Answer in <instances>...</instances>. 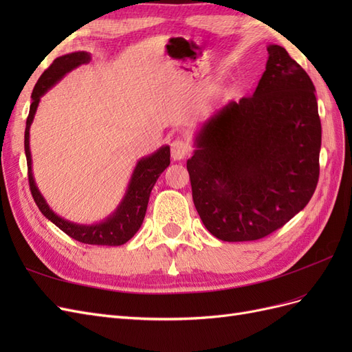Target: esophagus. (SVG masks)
Returning a JSON list of instances; mask_svg holds the SVG:
<instances>
[{
	"instance_id": "1",
	"label": "esophagus",
	"mask_w": 352,
	"mask_h": 352,
	"mask_svg": "<svg viewBox=\"0 0 352 352\" xmlns=\"http://www.w3.org/2000/svg\"><path fill=\"white\" fill-rule=\"evenodd\" d=\"M189 153V145L185 141H175L172 144V158L175 162H180L184 160Z\"/></svg>"
}]
</instances>
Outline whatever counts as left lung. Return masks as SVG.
<instances>
[{
    "label": "left lung",
    "mask_w": 352,
    "mask_h": 352,
    "mask_svg": "<svg viewBox=\"0 0 352 352\" xmlns=\"http://www.w3.org/2000/svg\"><path fill=\"white\" fill-rule=\"evenodd\" d=\"M258 87L202 122L186 162L207 230L226 242L257 241L298 214L318 180L322 124L316 88L287 51L270 44Z\"/></svg>",
    "instance_id": "obj_1"
}]
</instances>
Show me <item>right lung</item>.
<instances>
[{"mask_svg": "<svg viewBox=\"0 0 352 352\" xmlns=\"http://www.w3.org/2000/svg\"><path fill=\"white\" fill-rule=\"evenodd\" d=\"M91 61V54L87 51H74L70 54L61 56L54 60V63L41 74L39 80L36 82L34 92H32V104L29 109V116L26 120V129H25V154L28 162V176H29V186L32 197H34L38 208L41 210L50 221L61 229L63 232L69 235L70 238L76 239L82 243L89 245H109V247H117V245H123L131 238H133L135 233L140 230L146 207L148 199H150L151 190L164 170L170 164V146L163 145L158 150L150 155L142 157L138 160L136 166L129 179V184L124 190V195L119 206L116 210L98 223H92V225H82V223H74L60 217L57 212L52 211L48 206L44 195L36 186L34 172H32V154H30V145H29V131L32 122L35 119V114L38 110V105L42 95H45L56 83H58L63 78L66 76L69 72L76 69L82 65H87Z\"/></svg>", "mask_w": 352, "mask_h": 352, "instance_id": "1", "label": "right lung"}]
</instances>
